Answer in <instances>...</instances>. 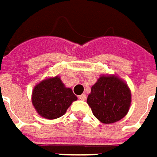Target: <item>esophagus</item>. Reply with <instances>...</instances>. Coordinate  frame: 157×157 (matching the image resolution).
I'll return each mask as SVG.
<instances>
[{
  "label": "esophagus",
  "instance_id": "1",
  "mask_svg": "<svg viewBox=\"0 0 157 157\" xmlns=\"http://www.w3.org/2000/svg\"><path fill=\"white\" fill-rule=\"evenodd\" d=\"M79 99H80V100H82V101H85V100L87 99V95H86V94H81V95L79 96Z\"/></svg>",
  "mask_w": 157,
  "mask_h": 157
}]
</instances>
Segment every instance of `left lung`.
I'll return each instance as SVG.
<instances>
[{
    "label": "left lung",
    "instance_id": "left-lung-1",
    "mask_svg": "<svg viewBox=\"0 0 157 157\" xmlns=\"http://www.w3.org/2000/svg\"><path fill=\"white\" fill-rule=\"evenodd\" d=\"M87 103L101 123L113 124L127 114L132 92L127 83L118 75H102L91 87Z\"/></svg>",
    "mask_w": 157,
    "mask_h": 157
}]
</instances>
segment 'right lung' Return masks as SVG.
I'll return each instance as SVG.
<instances>
[{"instance_id": "add662e5", "label": "right lung", "mask_w": 157, "mask_h": 157, "mask_svg": "<svg viewBox=\"0 0 157 157\" xmlns=\"http://www.w3.org/2000/svg\"><path fill=\"white\" fill-rule=\"evenodd\" d=\"M76 100L72 89L65 87L58 75L45 78L36 84L32 94L34 108L38 115L46 119L62 117Z\"/></svg>"}]
</instances>
